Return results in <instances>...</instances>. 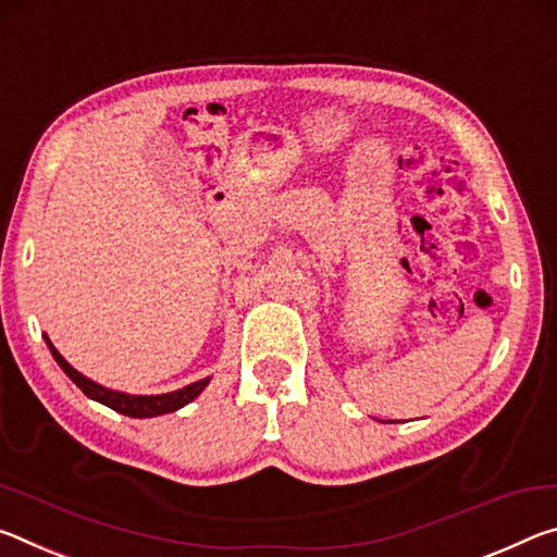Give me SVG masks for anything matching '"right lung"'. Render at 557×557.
Segmentation results:
<instances>
[{"label": "right lung", "instance_id": "1", "mask_svg": "<svg viewBox=\"0 0 557 557\" xmlns=\"http://www.w3.org/2000/svg\"><path fill=\"white\" fill-rule=\"evenodd\" d=\"M44 341H47L53 360L59 362V368L66 372L73 382H76V387H81V392H84L86 397L96 399V403L111 407V409H115V412H121L125 417L145 419V417H160V414L177 412V409H182L185 405L193 403V399L202 395V389L209 385V377H205V380H197V382H193V385H187L182 389L165 392V395H127V392H117V389L98 385V382L86 377L84 372L71 368L66 358H63V355L53 348L49 335H44Z\"/></svg>", "mask_w": 557, "mask_h": 557}]
</instances>
